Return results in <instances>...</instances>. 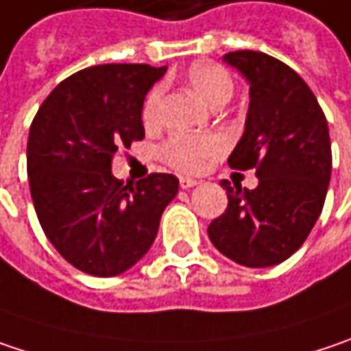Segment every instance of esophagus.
<instances>
[{"mask_svg":"<svg viewBox=\"0 0 351 351\" xmlns=\"http://www.w3.org/2000/svg\"><path fill=\"white\" fill-rule=\"evenodd\" d=\"M199 182L197 180H193V178H180V188L182 189H189V188H195Z\"/></svg>","mask_w":351,"mask_h":351,"instance_id":"1","label":"esophagus"}]
</instances>
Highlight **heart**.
<instances>
[{
    "label": "heart",
    "instance_id": "b5f03b06",
    "mask_svg": "<svg viewBox=\"0 0 351 351\" xmlns=\"http://www.w3.org/2000/svg\"><path fill=\"white\" fill-rule=\"evenodd\" d=\"M188 80L195 93L210 106H223L234 95V80L226 67L213 62L193 63L188 71ZM163 101V88L156 86L147 93L143 104V123L156 125L160 121ZM223 152V141L208 134H178L162 145V160L180 171H202L206 163Z\"/></svg>",
    "mask_w": 351,
    "mask_h": 351
}]
</instances>
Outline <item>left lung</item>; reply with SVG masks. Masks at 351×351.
<instances>
[{
	"mask_svg": "<svg viewBox=\"0 0 351 351\" xmlns=\"http://www.w3.org/2000/svg\"><path fill=\"white\" fill-rule=\"evenodd\" d=\"M223 62L250 84L245 130L228 158L234 169H256V189L232 188L228 208L208 236L230 260L267 267L288 260L317 221L332 176L328 121L308 84L262 51H230Z\"/></svg>",
	"mask_w": 351,
	"mask_h": 351,
	"instance_id": "8db88e82",
	"label": "left lung"
}]
</instances>
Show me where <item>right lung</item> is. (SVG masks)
Here are the masks:
<instances>
[{"label": "right lung", "instance_id": "add662e5", "mask_svg": "<svg viewBox=\"0 0 351 351\" xmlns=\"http://www.w3.org/2000/svg\"><path fill=\"white\" fill-rule=\"evenodd\" d=\"M167 67L106 63L53 89L27 139V176L39 223L73 267L112 278L147 254L180 182L152 173L136 186L115 180L117 149L143 139L145 93Z\"/></svg>", "mask_w": 351, "mask_h": 351}]
</instances>
